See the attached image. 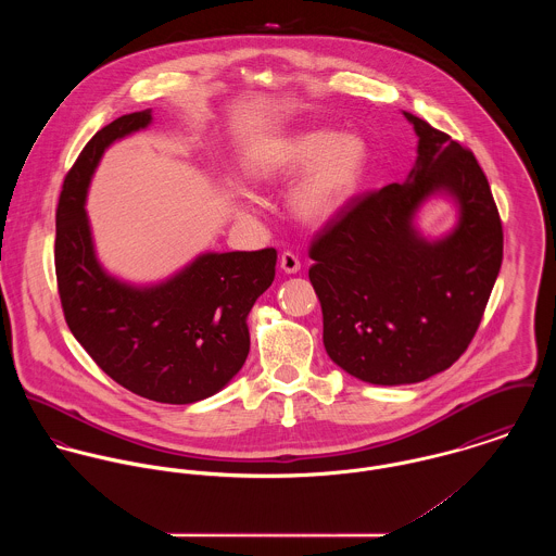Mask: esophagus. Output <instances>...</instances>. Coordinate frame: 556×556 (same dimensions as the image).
Returning a JSON list of instances; mask_svg holds the SVG:
<instances>
[{
  "mask_svg": "<svg viewBox=\"0 0 556 556\" xmlns=\"http://www.w3.org/2000/svg\"><path fill=\"white\" fill-rule=\"evenodd\" d=\"M280 267H282L287 274H298V271L302 269V261L298 258L295 252L285 250L282 256H280Z\"/></svg>",
  "mask_w": 556,
  "mask_h": 556,
  "instance_id": "obj_1",
  "label": "esophagus"
}]
</instances>
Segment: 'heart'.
I'll return each mask as SVG.
<instances>
[{"label": "heart", "instance_id": "obj_1", "mask_svg": "<svg viewBox=\"0 0 556 556\" xmlns=\"http://www.w3.org/2000/svg\"><path fill=\"white\" fill-rule=\"evenodd\" d=\"M368 164V146L357 135L338 137L329 130H313L263 148L252 160L250 173L256 181H278L308 167L291 190L289 203L302 220L325 223L357 194ZM236 207L245 212V203Z\"/></svg>", "mask_w": 556, "mask_h": 556}]
</instances>
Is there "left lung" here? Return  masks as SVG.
Listing matches in <instances>:
<instances>
[{
    "label": "left lung",
    "mask_w": 556,
    "mask_h": 556,
    "mask_svg": "<svg viewBox=\"0 0 556 556\" xmlns=\"http://www.w3.org/2000/svg\"><path fill=\"white\" fill-rule=\"evenodd\" d=\"M404 117L419 137L408 179L353 197L308 250L325 351L375 386L419 383L447 370L471 344L503 261L501 216L473 152ZM437 189L455 194L462 223L430 244L409 220Z\"/></svg>",
    "instance_id": "obj_1"
}]
</instances>
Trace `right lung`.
I'll return each mask as SVG.
<instances>
[{
    "mask_svg": "<svg viewBox=\"0 0 556 556\" xmlns=\"http://www.w3.org/2000/svg\"><path fill=\"white\" fill-rule=\"evenodd\" d=\"M152 122L128 113L98 130L64 177L55 212V276L62 311L80 346L115 383L164 404L223 390L250 351L248 315L276 276V248L203 254L168 282L132 289L93 256L85 192L102 152Z\"/></svg>",
    "mask_w": 556,
    "mask_h": 556,
    "instance_id": "add662e5",
    "label": "right lung"
}]
</instances>
